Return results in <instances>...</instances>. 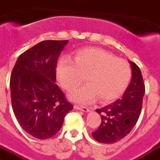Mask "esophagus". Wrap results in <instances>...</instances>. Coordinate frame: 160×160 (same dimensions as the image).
<instances>
[{
    "instance_id": "34e87169",
    "label": "esophagus",
    "mask_w": 160,
    "mask_h": 160,
    "mask_svg": "<svg viewBox=\"0 0 160 160\" xmlns=\"http://www.w3.org/2000/svg\"><path fill=\"white\" fill-rule=\"evenodd\" d=\"M74 108H75V109H76V110H80V111H82V112H89V111H90L88 107H81V106H78V105H75V106H74Z\"/></svg>"
}]
</instances>
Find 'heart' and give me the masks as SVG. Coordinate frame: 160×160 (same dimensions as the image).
Here are the masks:
<instances>
[{
	"mask_svg": "<svg viewBox=\"0 0 160 160\" xmlns=\"http://www.w3.org/2000/svg\"><path fill=\"white\" fill-rule=\"evenodd\" d=\"M56 75L62 87L70 91L80 85L86 77L87 85L73 91L69 98L79 103H91L98 96L102 102L117 99L126 90L131 80L129 64L110 52L96 48L79 51L74 62L61 58Z\"/></svg>",
	"mask_w": 160,
	"mask_h": 160,
	"instance_id": "heart-1",
	"label": "heart"
}]
</instances>
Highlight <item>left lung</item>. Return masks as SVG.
<instances>
[{"instance_id":"obj_1","label":"left lung","mask_w":160,"mask_h":160,"mask_svg":"<svg viewBox=\"0 0 160 160\" xmlns=\"http://www.w3.org/2000/svg\"><path fill=\"white\" fill-rule=\"evenodd\" d=\"M132 80L121 99L96 111L102 114L99 128L92 132V137L102 143H114L132 131L137 123L142 111L145 86L142 73L137 64L129 61Z\"/></svg>"}]
</instances>
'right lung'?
Listing matches in <instances>:
<instances>
[{
  "mask_svg": "<svg viewBox=\"0 0 160 160\" xmlns=\"http://www.w3.org/2000/svg\"><path fill=\"white\" fill-rule=\"evenodd\" d=\"M68 40H46L25 51L16 62L10 89L13 112L33 138L55 135L73 106L56 85V65Z\"/></svg>",
  "mask_w": 160,
  "mask_h": 160,
  "instance_id": "1",
  "label": "right lung"
}]
</instances>
